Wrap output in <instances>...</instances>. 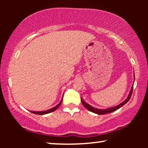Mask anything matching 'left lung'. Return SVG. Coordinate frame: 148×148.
Instances as JSON below:
<instances>
[{
	"label": "left lung",
	"mask_w": 148,
	"mask_h": 148,
	"mask_svg": "<svg viewBox=\"0 0 148 148\" xmlns=\"http://www.w3.org/2000/svg\"><path fill=\"white\" fill-rule=\"evenodd\" d=\"M135 76V75H134ZM135 78V77H134ZM133 86L131 87V91H130V93H129L128 97H127V98L125 100L124 102L121 103V104H119L118 106H116L114 107H112V108H108V109H104V110H101V109H98V108H94V107L91 106L90 104H88V103H86V102H84V100H82V102L83 105H84L85 108L86 109H88L89 111H90V112H92L94 113H96V114H107V113H110V112H114V111L118 110L119 108H120L121 107H122L123 105H125L126 103L128 102V101L130 100L131 98V95H132V92H133Z\"/></svg>",
	"instance_id": "left-lung-1"
}]
</instances>
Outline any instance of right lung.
Instances as JSON below:
<instances>
[{"instance_id":"right-lung-1","label":"right lung","mask_w":148,"mask_h":148,"mask_svg":"<svg viewBox=\"0 0 148 148\" xmlns=\"http://www.w3.org/2000/svg\"><path fill=\"white\" fill-rule=\"evenodd\" d=\"M62 99L61 100V101H60L59 104H58L57 106H56L55 107H54V108H52L51 109H49V110H46V111H41V112H34V111H30V112L34 113V114H40V115H43V114H48V113H50L52 112H54V110H56V109H57L58 107L60 106V105L62 103Z\"/></svg>"}]
</instances>
